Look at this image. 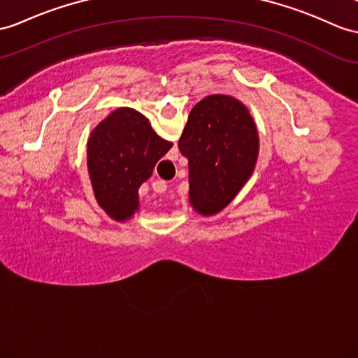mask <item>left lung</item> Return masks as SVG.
<instances>
[{"mask_svg":"<svg viewBox=\"0 0 358 358\" xmlns=\"http://www.w3.org/2000/svg\"><path fill=\"white\" fill-rule=\"evenodd\" d=\"M179 150L188 159L189 202L211 215L231 202L254 171L257 127L237 99L209 95L191 109Z\"/></svg>","mask_w":358,"mask_h":358,"instance_id":"1","label":"left lung"}]
</instances>
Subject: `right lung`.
<instances>
[{
    "label": "right lung",
    "instance_id": "right-lung-1",
    "mask_svg": "<svg viewBox=\"0 0 358 358\" xmlns=\"http://www.w3.org/2000/svg\"><path fill=\"white\" fill-rule=\"evenodd\" d=\"M171 145L153 132L144 115L130 108L113 110L92 130L90 176L95 197L112 219L121 222L135 213L138 188Z\"/></svg>",
    "mask_w": 358,
    "mask_h": 358
}]
</instances>
